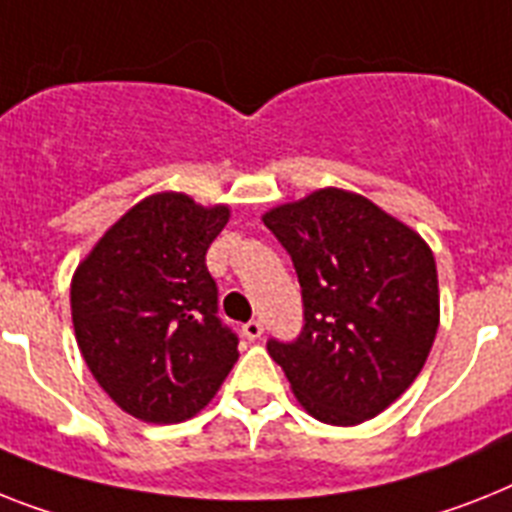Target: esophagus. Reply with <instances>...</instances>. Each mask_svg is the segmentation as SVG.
I'll return each instance as SVG.
<instances>
[{
    "label": "esophagus",
    "instance_id": "34e87169",
    "mask_svg": "<svg viewBox=\"0 0 512 512\" xmlns=\"http://www.w3.org/2000/svg\"><path fill=\"white\" fill-rule=\"evenodd\" d=\"M264 335V324L261 322H256V319H253V322H248V324H243V337H246V340H259V337Z\"/></svg>",
    "mask_w": 512,
    "mask_h": 512
}]
</instances>
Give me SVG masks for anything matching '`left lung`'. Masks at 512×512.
<instances>
[{
    "instance_id": "8db88e82",
    "label": "left lung",
    "mask_w": 512,
    "mask_h": 512,
    "mask_svg": "<svg viewBox=\"0 0 512 512\" xmlns=\"http://www.w3.org/2000/svg\"><path fill=\"white\" fill-rule=\"evenodd\" d=\"M293 259L303 329L266 350L298 403L324 424L356 426L403 395L439 327L437 264L411 227L340 188L264 214Z\"/></svg>"
}]
</instances>
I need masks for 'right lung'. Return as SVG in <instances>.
<instances>
[{
	"mask_svg": "<svg viewBox=\"0 0 512 512\" xmlns=\"http://www.w3.org/2000/svg\"><path fill=\"white\" fill-rule=\"evenodd\" d=\"M230 219L185 193L122 214L70 285L75 340L99 387L146 424H180L217 395L238 335L217 316L206 251Z\"/></svg>",
	"mask_w": 512,
	"mask_h": 512,
	"instance_id": "add662e5",
	"label": "right lung"
}]
</instances>
